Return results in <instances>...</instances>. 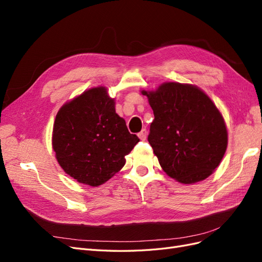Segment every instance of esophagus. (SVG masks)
Segmentation results:
<instances>
[{"label":"esophagus","instance_id":"34e87169","mask_svg":"<svg viewBox=\"0 0 262 262\" xmlns=\"http://www.w3.org/2000/svg\"><path fill=\"white\" fill-rule=\"evenodd\" d=\"M138 137L140 138V140L144 141V140L146 139V137H147V131H146L145 129H143V130H142L141 132H139V133H138Z\"/></svg>","mask_w":262,"mask_h":262}]
</instances>
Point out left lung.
I'll use <instances>...</instances> for the list:
<instances>
[{
    "instance_id": "8db88e82",
    "label": "left lung",
    "mask_w": 262,
    "mask_h": 262,
    "mask_svg": "<svg viewBox=\"0 0 262 262\" xmlns=\"http://www.w3.org/2000/svg\"><path fill=\"white\" fill-rule=\"evenodd\" d=\"M146 95L154 113L148 143L163 170L181 184L204 180L227 147L223 116L199 87L168 82Z\"/></svg>"
}]
</instances>
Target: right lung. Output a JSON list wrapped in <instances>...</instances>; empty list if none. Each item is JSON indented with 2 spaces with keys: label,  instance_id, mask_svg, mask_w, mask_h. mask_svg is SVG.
Masks as SVG:
<instances>
[{
  "label": "right lung",
  "instance_id": "1",
  "mask_svg": "<svg viewBox=\"0 0 262 262\" xmlns=\"http://www.w3.org/2000/svg\"><path fill=\"white\" fill-rule=\"evenodd\" d=\"M140 140L116 114L106 87H94L63 105L55 117L52 147L58 163L81 184H105Z\"/></svg>",
  "mask_w": 262,
  "mask_h": 262
}]
</instances>
